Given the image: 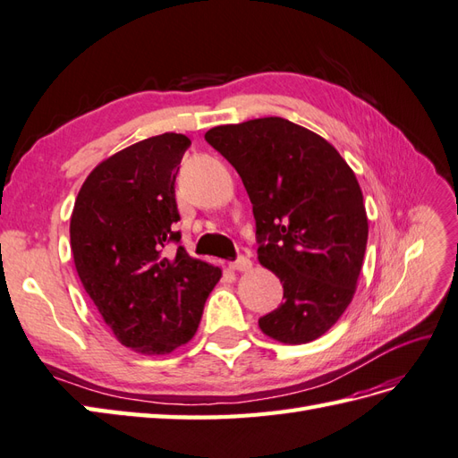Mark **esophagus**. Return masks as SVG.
<instances>
[{
  "label": "esophagus",
  "instance_id": "1",
  "mask_svg": "<svg viewBox=\"0 0 458 458\" xmlns=\"http://www.w3.org/2000/svg\"><path fill=\"white\" fill-rule=\"evenodd\" d=\"M251 265L253 263L250 261V258H243V255H242V258H238L236 261L230 263V269L232 271H250Z\"/></svg>",
  "mask_w": 458,
  "mask_h": 458
}]
</instances>
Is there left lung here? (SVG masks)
I'll use <instances>...</instances> for the list:
<instances>
[{
    "instance_id": "8db88e82",
    "label": "left lung",
    "mask_w": 458,
    "mask_h": 458,
    "mask_svg": "<svg viewBox=\"0 0 458 458\" xmlns=\"http://www.w3.org/2000/svg\"><path fill=\"white\" fill-rule=\"evenodd\" d=\"M207 142L236 167L253 205L258 258L284 302L259 318L286 345L314 342L353 301L369 220L353 169L326 138L281 116L210 129Z\"/></svg>"
}]
</instances>
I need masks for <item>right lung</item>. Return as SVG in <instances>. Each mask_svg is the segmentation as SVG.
Returning <instances> with one entry per match:
<instances>
[{"label": "right lung", "mask_w": 458, "mask_h": 458, "mask_svg": "<svg viewBox=\"0 0 458 458\" xmlns=\"http://www.w3.org/2000/svg\"><path fill=\"white\" fill-rule=\"evenodd\" d=\"M191 140L165 132L103 159L83 181L70 218V246L85 293L124 347L167 355L195 335L215 265L179 242L175 177Z\"/></svg>", "instance_id": "obj_1"}]
</instances>
